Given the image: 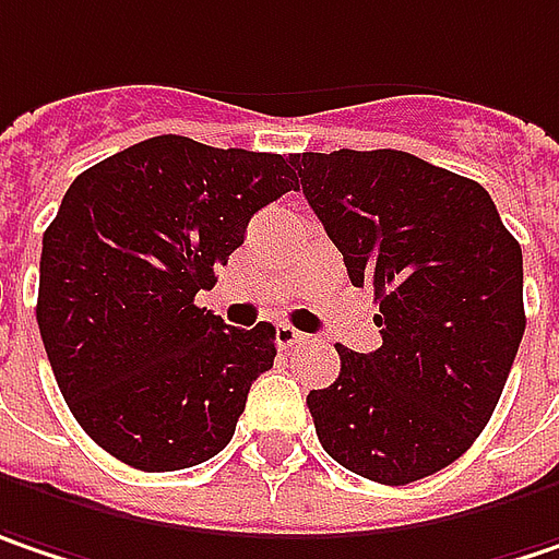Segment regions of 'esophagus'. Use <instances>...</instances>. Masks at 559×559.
<instances>
[{
  "label": "esophagus",
  "instance_id": "1",
  "mask_svg": "<svg viewBox=\"0 0 559 559\" xmlns=\"http://www.w3.org/2000/svg\"><path fill=\"white\" fill-rule=\"evenodd\" d=\"M275 342H278L281 350H287V347H294V345H300V342H307V335H304V332H297L294 325L281 322L278 329H275Z\"/></svg>",
  "mask_w": 559,
  "mask_h": 559
}]
</instances>
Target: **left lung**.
<instances>
[{
    "label": "left lung",
    "instance_id": "obj_1",
    "mask_svg": "<svg viewBox=\"0 0 559 559\" xmlns=\"http://www.w3.org/2000/svg\"><path fill=\"white\" fill-rule=\"evenodd\" d=\"M297 189L370 287L382 345L338 347L307 395L347 472L399 487L452 465L487 427L525 332L522 247L480 182L392 148L290 154Z\"/></svg>",
    "mask_w": 559,
    "mask_h": 559
}]
</instances>
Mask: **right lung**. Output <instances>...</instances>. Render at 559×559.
I'll list each match as a JSON object with an SVG mask.
<instances>
[{
	"instance_id": "obj_1",
	"label": "right lung",
	"mask_w": 559,
	"mask_h": 559,
	"mask_svg": "<svg viewBox=\"0 0 559 559\" xmlns=\"http://www.w3.org/2000/svg\"><path fill=\"white\" fill-rule=\"evenodd\" d=\"M297 189L281 154L157 135L94 164L44 234L37 325L82 430L139 472L230 443L275 325L230 329L195 304L259 209Z\"/></svg>"
}]
</instances>
